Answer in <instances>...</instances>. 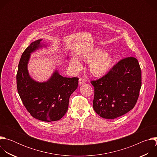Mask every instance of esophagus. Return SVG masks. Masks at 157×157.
<instances>
[{
	"mask_svg": "<svg viewBox=\"0 0 157 157\" xmlns=\"http://www.w3.org/2000/svg\"><path fill=\"white\" fill-rule=\"evenodd\" d=\"M85 79H84V78H80L79 79V85H81V84H84V83H85Z\"/></svg>",
	"mask_w": 157,
	"mask_h": 157,
	"instance_id": "1",
	"label": "esophagus"
}]
</instances>
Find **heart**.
Here are the masks:
<instances>
[{
  "label": "heart",
  "instance_id": "heart-1",
  "mask_svg": "<svg viewBox=\"0 0 157 157\" xmlns=\"http://www.w3.org/2000/svg\"><path fill=\"white\" fill-rule=\"evenodd\" d=\"M84 60L91 62L89 70L95 76L102 77L105 76L111 68L113 64V58L107 53H104L101 49H95L84 56ZM71 65L76 71L81 69L82 66L79 60L73 58L71 60Z\"/></svg>",
  "mask_w": 157,
  "mask_h": 157
}]
</instances>
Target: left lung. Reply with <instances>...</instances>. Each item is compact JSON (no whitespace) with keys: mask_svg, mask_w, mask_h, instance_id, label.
I'll return each mask as SVG.
<instances>
[{"mask_svg":"<svg viewBox=\"0 0 157 157\" xmlns=\"http://www.w3.org/2000/svg\"><path fill=\"white\" fill-rule=\"evenodd\" d=\"M94 87L93 108L101 117L113 119L136 105L142 86V72L137 58L120 60L107 74L91 81Z\"/></svg>","mask_w":157,"mask_h":157,"instance_id":"left-lung-1","label":"left lung"}]
</instances>
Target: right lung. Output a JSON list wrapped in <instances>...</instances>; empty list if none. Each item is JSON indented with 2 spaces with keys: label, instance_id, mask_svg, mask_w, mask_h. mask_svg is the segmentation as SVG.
Segmentation results:
<instances>
[{
  "label": "right lung",
  "instance_id": "obj_1",
  "mask_svg": "<svg viewBox=\"0 0 157 157\" xmlns=\"http://www.w3.org/2000/svg\"><path fill=\"white\" fill-rule=\"evenodd\" d=\"M41 41L32 42L21 55L17 74V91L33 117L44 122L56 121L68 110L70 97L78 87L79 78L63 77L56 70L46 82L34 81L29 74L27 64L30 53L41 47Z\"/></svg>",
  "mask_w": 157,
  "mask_h": 157
}]
</instances>
